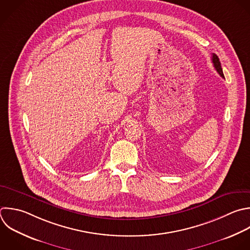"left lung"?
Segmentation results:
<instances>
[{"label": "left lung", "mask_w": 250, "mask_h": 250, "mask_svg": "<svg viewBox=\"0 0 250 250\" xmlns=\"http://www.w3.org/2000/svg\"><path fill=\"white\" fill-rule=\"evenodd\" d=\"M212 62H213V65H214L215 69H216L217 72L221 75V77L225 78V77H224V74H223L222 67H221V62H220V61H219V58H218L215 54L212 55Z\"/></svg>", "instance_id": "obj_1"}]
</instances>
